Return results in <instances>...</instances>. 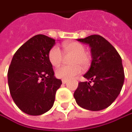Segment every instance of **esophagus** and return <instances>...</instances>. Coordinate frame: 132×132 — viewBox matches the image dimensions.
<instances>
[{"mask_svg": "<svg viewBox=\"0 0 132 132\" xmlns=\"http://www.w3.org/2000/svg\"><path fill=\"white\" fill-rule=\"evenodd\" d=\"M66 82H67V80H66V79H62V83H63V84H66Z\"/></svg>", "mask_w": 132, "mask_h": 132, "instance_id": "esophagus-1", "label": "esophagus"}]
</instances>
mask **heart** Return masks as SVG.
<instances>
[{
    "label": "heart",
    "instance_id": "1",
    "mask_svg": "<svg viewBox=\"0 0 132 132\" xmlns=\"http://www.w3.org/2000/svg\"><path fill=\"white\" fill-rule=\"evenodd\" d=\"M63 52L66 55H72L69 59V66L59 67L55 70V76L59 79L69 80L77 77L84 69H87L91 63V56L82 44L77 42L64 43L61 45ZM48 59L55 67L59 66L63 62V54L58 46H53L48 53Z\"/></svg>",
    "mask_w": 132,
    "mask_h": 132
}]
</instances>
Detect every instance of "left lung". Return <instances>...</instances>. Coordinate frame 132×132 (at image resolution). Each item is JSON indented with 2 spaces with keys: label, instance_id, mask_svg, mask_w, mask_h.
Listing matches in <instances>:
<instances>
[{
  "label": "left lung",
  "instance_id": "obj_1",
  "mask_svg": "<svg viewBox=\"0 0 132 132\" xmlns=\"http://www.w3.org/2000/svg\"><path fill=\"white\" fill-rule=\"evenodd\" d=\"M91 47L92 63L84 77L89 81L79 82L73 97L85 109L97 111L110 106L119 96L124 81L121 58L108 41L102 36L93 35L79 39ZM92 81L93 85H90Z\"/></svg>",
  "mask_w": 132,
  "mask_h": 132
}]
</instances>
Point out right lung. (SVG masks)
<instances>
[{"label": "right lung", "instance_id": "obj_1", "mask_svg": "<svg viewBox=\"0 0 132 132\" xmlns=\"http://www.w3.org/2000/svg\"><path fill=\"white\" fill-rule=\"evenodd\" d=\"M55 40L44 35L32 37L13 55L8 83L15 104L24 113L42 115L53 107L62 81L54 77L48 53Z\"/></svg>", "mask_w": 132, "mask_h": 132}]
</instances>
